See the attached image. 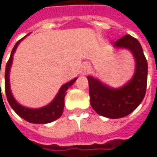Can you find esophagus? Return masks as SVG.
Returning <instances> with one entry per match:
<instances>
[{
    "label": "esophagus",
    "mask_w": 157,
    "mask_h": 157,
    "mask_svg": "<svg viewBox=\"0 0 157 157\" xmlns=\"http://www.w3.org/2000/svg\"><path fill=\"white\" fill-rule=\"evenodd\" d=\"M88 71H89V65H88L87 63H85V64H83L81 67L82 74H86V73L88 72Z\"/></svg>",
    "instance_id": "34e87169"
}]
</instances>
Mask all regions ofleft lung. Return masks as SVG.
Masks as SVG:
<instances>
[{"mask_svg":"<svg viewBox=\"0 0 157 157\" xmlns=\"http://www.w3.org/2000/svg\"><path fill=\"white\" fill-rule=\"evenodd\" d=\"M115 47L127 48L136 58V72L133 78L120 89L103 85L98 79L88 76L90 103L101 116L118 119L128 115L141 104L146 94L148 63L139 41L130 35H125L113 43Z\"/></svg>","mask_w":157,"mask_h":157,"instance_id":"1","label":"left lung"}]
</instances>
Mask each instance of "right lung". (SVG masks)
<instances>
[{
    "instance_id": "right-lung-1",
    "label": "right lung",
    "mask_w": 157,
    "mask_h": 157,
    "mask_svg": "<svg viewBox=\"0 0 157 157\" xmlns=\"http://www.w3.org/2000/svg\"><path fill=\"white\" fill-rule=\"evenodd\" d=\"M23 38L19 40L15 44V45L14 46V48H13V50L11 52V55H10L9 61L6 64V69H5V92H6L7 99H8V101H9L10 106L13 108V110L20 117L24 119L25 121H27L29 122L35 124H45L49 123V122H52V121H56L57 119H58L62 115L63 111V106H64V96L66 94V91L68 90V88L70 86H71L73 85V83L76 81L77 78H74V79L71 80L68 83L64 84L63 86L60 88V90H59V92L56 96V98L54 99V100L52 101L51 104H49L44 107L38 108V109H30V108H27V107H24L22 105H19L15 101V99L13 98V95H12L11 91H10V86H9V70H10V66H11V63H12V60H13L14 52H15V49L18 46L19 43Z\"/></svg>"
}]
</instances>
